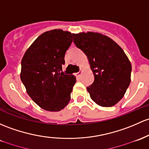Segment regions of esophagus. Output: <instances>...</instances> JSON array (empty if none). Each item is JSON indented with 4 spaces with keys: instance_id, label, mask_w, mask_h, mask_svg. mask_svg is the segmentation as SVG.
<instances>
[{
    "instance_id": "esophagus-1",
    "label": "esophagus",
    "mask_w": 149,
    "mask_h": 149,
    "mask_svg": "<svg viewBox=\"0 0 149 149\" xmlns=\"http://www.w3.org/2000/svg\"><path fill=\"white\" fill-rule=\"evenodd\" d=\"M82 73H83V70H80L79 72H78V73H76V75H77L78 76H81V74H82Z\"/></svg>"
}]
</instances>
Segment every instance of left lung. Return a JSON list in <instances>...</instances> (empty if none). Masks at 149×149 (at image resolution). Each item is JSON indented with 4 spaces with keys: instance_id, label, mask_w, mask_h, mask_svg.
<instances>
[{
    "instance_id": "1",
    "label": "left lung",
    "mask_w": 149,
    "mask_h": 149,
    "mask_svg": "<svg viewBox=\"0 0 149 149\" xmlns=\"http://www.w3.org/2000/svg\"><path fill=\"white\" fill-rule=\"evenodd\" d=\"M75 45L86 55L94 81L88 92L96 104L111 107L131 83V64L123 50L106 36L94 32L73 33Z\"/></svg>"
}]
</instances>
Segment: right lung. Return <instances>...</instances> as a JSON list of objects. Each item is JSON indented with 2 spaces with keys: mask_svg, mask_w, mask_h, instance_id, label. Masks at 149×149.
I'll return each mask as SVG.
<instances>
[{
  "mask_svg": "<svg viewBox=\"0 0 149 149\" xmlns=\"http://www.w3.org/2000/svg\"><path fill=\"white\" fill-rule=\"evenodd\" d=\"M72 42L68 31H46L34 40L22 58L21 81L33 101L46 111H59L70 100L76 79L64 73L62 65Z\"/></svg>",
  "mask_w": 149,
  "mask_h": 149,
  "instance_id": "obj_1",
  "label": "right lung"
}]
</instances>
